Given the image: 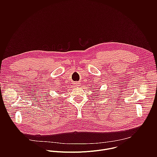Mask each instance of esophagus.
<instances>
[{"label":"esophagus","mask_w":157,"mask_h":157,"mask_svg":"<svg viewBox=\"0 0 157 157\" xmlns=\"http://www.w3.org/2000/svg\"><path fill=\"white\" fill-rule=\"evenodd\" d=\"M79 84H80V83H77V85H78H78H79Z\"/></svg>","instance_id":"esophagus-1"}]
</instances>
